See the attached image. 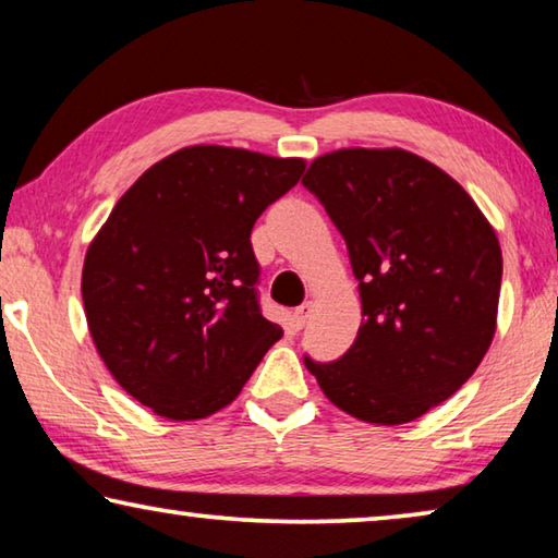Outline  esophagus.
Masks as SVG:
<instances>
[{
    "label": "esophagus",
    "instance_id": "esophagus-1",
    "mask_svg": "<svg viewBox=\"0 0 558 558\" xmlns=\"http://www.w3.org/2000/svg\"><path fill=\"white\" fill-rule=\"evenodd\" d=\"M307 318H311V303H303V305H298L295 311H293V326L301 330L305 323H307Z\"/></svg>",
    "mask_w": 558,
    "mask_h": 558
}]
</instances>
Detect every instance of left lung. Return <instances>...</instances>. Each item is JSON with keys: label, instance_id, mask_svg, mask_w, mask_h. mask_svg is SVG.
<instances>
[{"label": "left lung", "instance_id": "1", "mask_svg": "<svg viewBox=\"0 0 558 558\" xmlns=\"http://www.w3.org/2000/svg\"><path fill=\"white\" fill-rule=\"evenodd\" d=\"M305 190L345 240L363 323L338 361L305 355L332 403L398 426L451 398L492 345L501 247L453 178L405 149H338Z\"/></svg>", "mask_w": 558, "mask_h": 558}]
</instances>
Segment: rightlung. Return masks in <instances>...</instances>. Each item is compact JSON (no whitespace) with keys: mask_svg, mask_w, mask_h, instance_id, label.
I'll return each instance as SVG.
<instances>
[{"mask_svg":"<svg viewBox=\"0 0 558 558\" xmlns=\"http://www.w3.org/2000/svg\"><path fill=\"white\" fill-rule=\"evenodd\" d=\"M305 162L195 145L153 165L89 245L82 301L99 359L172 421L226 409L282 328L263 318L251 232Z\"/></svg>","mask_w":558,"mask_h":558,"instance_id":"1","label":"right lung"}]
</instances>
